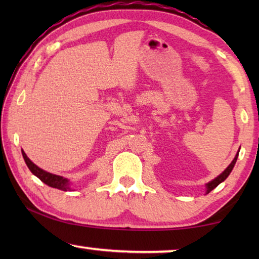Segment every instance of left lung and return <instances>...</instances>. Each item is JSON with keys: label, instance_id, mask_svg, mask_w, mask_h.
<instances>
[{"label": "left lung", "instance_id": "8db88e82", "mask_svg": "<svg viewBox=\"0 0 259 259\" xmlns=\"http://www.w3.org/2000/svg\"><path fill=\"white\" fill-rule=\"evenodd\" d=\"M239 152H240V151H239ZM239 152L236 153V155H235V157H234V159H233V161L231 162L230 165L227 166V168L224 170V171H223L221 175H219L218 177L214 178L213 181L209 182V183L207 184V185H205V186H207V194H208V193L211 192V191L213 190V188H216V187H217V186L219 185V184H221L222 182H224L227 177H229V175L231 174V171H232V170H233V168H234V164H235L236 160H238Z\"/></svg>", "mask_w": 259, "mask_h": 259}]
</instances>
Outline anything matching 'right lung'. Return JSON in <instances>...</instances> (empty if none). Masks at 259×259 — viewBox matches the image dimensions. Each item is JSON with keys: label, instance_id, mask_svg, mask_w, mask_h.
Here are the masks:
<instances>
[{"label": "right lung", "instance_id": "right-lung-1", "mask_svg": "<svg viewBox=\"0 0 259 259\" xmlns=\"http://www.w3.org/2000/svg\"><path fill=\"white\" fill-rule=\"evenodd\" d=\"M21 154L24 156V160L26 162V164H27L28 169L32 171L33 175H35V176L40 179L41 182L47 184L48 186L58 188V190H61V191H71V187H69V181L67 178L58 176V175L50 174L46 171V170L38 168L36 164H34L33 162L28 159L24 151H21Z\"/></svg>", "mask_w": 259, "mask_h": 259}]
</instances>
